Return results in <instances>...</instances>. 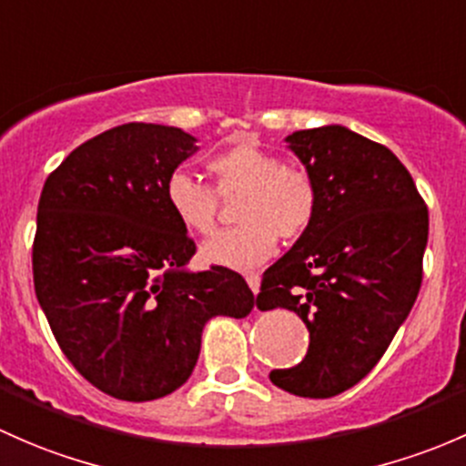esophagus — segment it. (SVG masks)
Returning a JSON list of instances; mask_svg holds the SVG:
<instances>
[{
    "label": "esophagus",
    "instance_id": "obj_1",
    "mask_svg": "<svg viewBox=\"0 0 466 466\" xmlns=\"http://www.w3.org/2000/svg\"><path fill=\"white\" fill-rule=\"evenodd\" d=\"M247 282H248V287H251L253 294H258V291H260V276H258V273H247Z\"/></svg>",
    "mask_w": 466,
    "mask_h": 466
}]
</instances>
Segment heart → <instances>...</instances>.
<instances>
[{"mask_svg":"<svg viewBox=\"0 0 466 466\" xmlns=\"http://www.w3.org/2000/svg\"><path fill=\"white\" fill-rule=\"evenodd\" d=\"M215 190L193 175L177 170L166 181V201L177 222L190 233L208 235L218 224L219 198H235L239 224L204 242L206 262L231 268H253L273 256L278 235L300 238L319 210V188L305 167L282 166L271 152L239 143L206 163Z\"/></svg>","mask_w":466,"mask_h":466,"instance_id":"obj_1","label":"heart"}]
</instances>
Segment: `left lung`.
Wrapping results in <instances>:
<instances>
[{
  "label": "left lung",
  "instance_id": "left-lung-1",
  "mask_svg": "<svg viewBox=\"0 0 466 466\" xmlns=\"http://www.w3.org/2000/svg\"><path fill=\"white\" fill-rule=\"evenodd\" d=\"M319 188L311 227L262 276L258 307L296 311L309 350L278 388L328 400L361 381L415 305L429 210L410 172L386 146L343 126L285 138Z\"/></svg>",
  "mask_w": 466,
  "mask_h": 466
}]
</instances>
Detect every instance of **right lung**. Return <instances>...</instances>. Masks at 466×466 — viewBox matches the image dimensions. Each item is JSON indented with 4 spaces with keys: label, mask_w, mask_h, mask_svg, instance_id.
Returning <instances> with one entry per match:
<instances>
[{
    "label": "right lung",
    "mask_w": 466,
    "mask_h": 466,
    "mask_svg": "<svg viewBox=\"0 0 466 466\" xmlns=\"http://www.w3.org/2000/svg\"><path fill=\"white\" fill-rule=\"evenodd\" d=\"M198 150L179 127L127 123L76 147L42 188L37 303L76 370L116 400L175 392L198 366L206 323L256 305L231 268L186 267L195 242L166 181Z\"/></svg>",
    "instance_id": "right-lung-1"
}]
</instances>
